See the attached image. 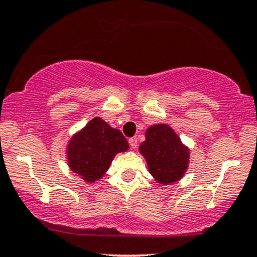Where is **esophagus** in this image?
<instances>
[{
    "instance_id": "34e87169",
    "label": "esophagus",
    "mask_w": 257,
    "mask_h": 257,
    "mask_svg": "<svg viewBox=\"0 0 257 257\" xmlns=\"http://www.w3.org/2000/svg\"><path fill=\"white\" fill-rule=\"evenodd\" d=\"M129 145H131L132 149H136L138 147V138L137 137H133V138H129Z\"/></svg>"
}]
</instances>
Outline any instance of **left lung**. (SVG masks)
I'll return each mask as SVG.
<instances>
[{
  "instance_id": "1",
  "label": "left lung",
  "mask_w": 257,
  "mask_h": 257,
  "mask_svg": "<svg viewBox=\"0 0 257 257\" xmlns=\"http://www.w3.org/2000/svg\"><path fill=\"white\" fill-rule=\"evenodd\" d=\"M139 152L147 160L148 169L155 180L169 185L180 180L189 165V149L181 143L168 124H155L145 132Z\"/></svg>"
}]
</instances>
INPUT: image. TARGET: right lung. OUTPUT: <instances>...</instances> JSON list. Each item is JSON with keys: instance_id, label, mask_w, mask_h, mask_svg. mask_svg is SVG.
<instances>
[{"instance_id": "right-lung-1", "label": "right lung", "mask_w": 257, "mask_h": 257, "mask_svg": "<svg viewBox=\"0 0 257 257\" xmlns=\"http://www.w3.org/2000/svg\"><path fill=\"white\" fill-rule=\"evenodd\" d=\"M128 149V142L120 131L95 116L71 138L67 160L72 172L87 183H94L109 169L113 158Z\"/></svg>"}]
</instances>
